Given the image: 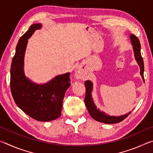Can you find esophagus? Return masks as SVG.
Wrapping results in <instances>:
<instances>
[{
	"label": "esophagus",
	"instance_id": "34e87169",
	"mask_svg": "<svg viewBox=\"0 0 153 153\" xmlns=\"http://www.w3.org/2000/svg\"><path fill=\"white\" fill-rule=\"evenodd\" d=\"M76 77H77V79H79L80 77H82L81 71H77L76 73Z\"/></svg>",
	"mask_w": 153,
	"mask_h": 153
}]
</instances>
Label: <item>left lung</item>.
<instances>
[{
	"mask_svg": "<svg viewBox=\"0 0 153 153\" xmlns=\"http://www.w3.org/2000/svg\"><path fill=\"white\" fill-rule=\"evenodd\" d=\"M130 40L131 42V45L133 46L134 56H135L136 60L137 61V63L139 65L140 68V75L142 76V79H143V81L144 82V67L143 59L140 53V41L138 37H136V36L134 34L130 35ZM85 86H86V96H85L84 99L85 105L86 106V108L88 111L90 115H91V117L96 121L108 124L116 123L125 120L129 114L131 113V112H129L128 113H126V115L116 117V116H109L103 112V111H100L99 109H97V107L95 106L92 98L91 92L93 88L92 82L89 81V80H87V81L85 82Z\"/></svg>",
	"mask_w": 153,
	"mask_h": 153,
	"instance_id": "8db88e82",
	"label": "left lung"
}]
</instances>
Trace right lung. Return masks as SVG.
I'll return each mask as SVG.
<instances>
[{
	"label": "right lung",
	"instance_id": "add662e5",
	"mask_svg": "<svg viewBox=\"0 0 153 153\" xmlns=\"http://www.w3.org/2000/svg\"><path fill=\"white\" fill-rule=\"evenodd\" d=\"M40 24H33L19 40L11 67L10 86L16 105L25 113L36 120L49 121L61 115L63 100L70 86L69 73L59 75L45 84H37L25 76L24 55L27 40Z\"/></svg>",
	"mask_w": 153,
	"mask_h": 153
}]
</instances>
